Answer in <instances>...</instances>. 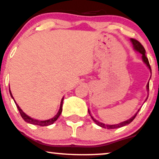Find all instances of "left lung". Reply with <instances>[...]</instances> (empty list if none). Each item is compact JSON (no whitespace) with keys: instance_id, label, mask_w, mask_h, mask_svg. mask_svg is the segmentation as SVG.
<instances>
[{"instance_id":"1","label":"left lung","mask_w":159,"mask_h":159,"mask_svg":"<svg viewBox=\"0 0 159 159\" xmlns=\"http://www.w3.org/2000/svg\"><path fill=\"white\" fill-rule=\"evenodd\" d=\"M130 40H131V42H132V45H133V48H134V50H135L136 52H138V53H140V54H142V60H143V63H145L146 65H147V66L148 67L149 70H150L151 74H152V70H151L150 65H149L148 58H147V57H146V54H146V51H145V49H144L143 46L141 44H140V43L138 41V40H136V39H130ZM150 78H151V76H150ZM149 79H150V78H149ZM149 82H148V83H147V90L148 91V92H149ZM147 98H148V96H147V98H146L145 102L147 101ZM139 111H140V109L138 111V112H137L136 114L134 115V116H132V117H131L130 119L125 120V121H123V122H122V123H118V124H114V125H105V123H101V122H98L97 120H96V119H95V118L93 117L92 115L90 114V110H89V109H88L89 114H90V116H91V117H92L93 120V121H94V123H96V125H98V126H100V127H102V128H104V129H118V128H121V127H123V126H125V125H129V124L130 123H132V122L133 121V120H134V118H135L136 115L138 114V113L139 112Z\"/></svg>"}]
</instances>
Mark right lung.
Listing matches in <instances>:
<instances>
[{
    "label": "right lung",
    "instance_id": "add662e5",
    "mask_svg": "<svg viewBox=\"0 0 159 159\" xmlns=\"http://www.w3.org/2000/svg\"><path fill=\"white\" fill-rule=\"evenodd\" d=\"M10 96L12 98V99L14 100V98L13 96H12V93H11L10 91ZM14 102H15L16 105V107H17V108L19 109V113L20 114H21V117L23 118V120H25V122H27V123H30V124H33V125H41V126H47V125H52L54 123V122L56 121L58 119V117L60 116V115L62 113V109H63V98L61 99V106H60V109L59 111H58L57 114L55 116H54V117L52 118V119H49V120H35V119H33V118L30 117V116H29L28 115H27L25 114L24 111L21 110V108H20V107L18 105V104L16 102V101L14 100Z\"/></svg>",
    "mask_w": 159,
    "mask_h": 159
}]
</instances>
